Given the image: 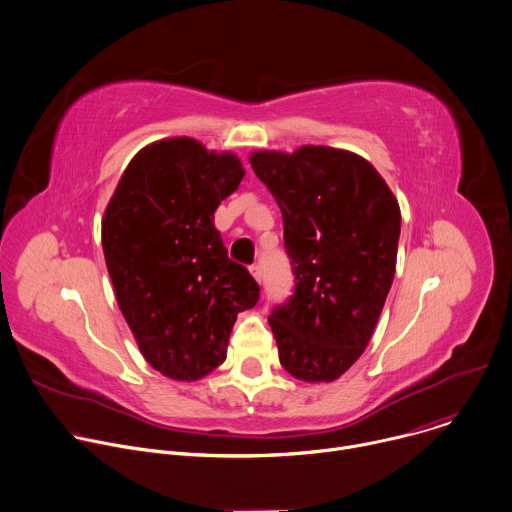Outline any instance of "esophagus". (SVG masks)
<instances>
[{
	"label": "esophagus",
	"instance_id": "obj_1",
	"mask_svg": "<svg viewBox=\"0 0 512 512\" xmlns=\"http://www.w3.org/2000/svg\"><path fill=\"white\" fill-rule=\"evenodd\" d=\"M251 275L255 277V281H257V283H261L263 273H261V267H259V265H253V267H251Z\"/></svg>",
	"mask_w": 512,
	"mask_h": 512
}]
</instances>
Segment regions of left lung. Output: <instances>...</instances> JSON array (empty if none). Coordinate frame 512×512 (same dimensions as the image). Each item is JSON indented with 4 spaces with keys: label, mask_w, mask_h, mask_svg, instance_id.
<instances>
[{
    "label": "left lung",
    "mask_w": 512,
    "mask_h": 512,
    "mask_svg": "<svg viewBox=\"0 0 512 512\" xmlns=\"http://www.w3.org/2000/svg\"><path fill=\"white\" fill-rule=\"evenodd\" d=\"M251 168L283 216L296 289L269 316L281 367L304 383H332L367 348L397 265L401 210L371 162L302 145L253 152Z\"/></svg>",
    "instance_id": "8db88e82"
}]
</instances>
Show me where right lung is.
I'll return each instance as SVG.
<instances>
[{
	"label": "right lung",
	"instance_id": "1",
	"mask_svg": "<svg viewBox=\"0 0 512 512\" xmlns=\"http://www.w3.org/2000/svg\"><path fill=\"white\" fill-rule=\"evenodd\" d=\"M243 176L235 154L168 137L133 156L105 208L101 243L119 310L168 379L198 381L223 364L237 314L259 300L214 229V210Z\"/></svg>",
	"mask_w": 512,
	"mask_h": 512
}]
</instances>
